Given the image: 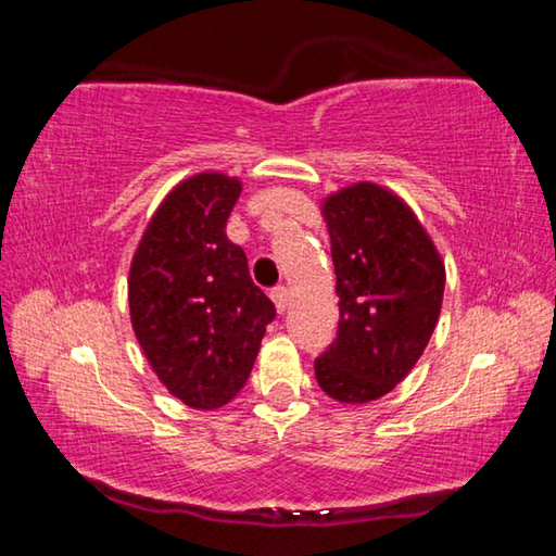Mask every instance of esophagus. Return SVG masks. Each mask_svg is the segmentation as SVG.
<instances>
[{"instance_id":"1","label":"esophagus","mask_w":556,"mask_h":556,"mask_svg":"<svg viewBox=\"0 0 556 556\" xmlns=\"http://www.w3.org/2000/svg\"><path fill=\"white\" fill-rule=\"evenodd\" d=\"M269 296H271V301H275L277 312L285 314L287 308H289V304H291V291L287 287H275V289H271Z\"/></svg>"}]
</instances>
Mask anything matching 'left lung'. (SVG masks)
<instances>
[{"label":"left lung","mask_w":556,"mask_h":556,"mask_svg":"<svg viewBox=\"0 0 556 556\" xmlns=\"http://www.w3.org/2000/svg\"><path fill=\"white\" fill-rule=\"evenodd\" d=\"M336 267V341L314 361L328 397L380 400L425 353L444 299V262L409 205L368 181L328 195Z\"/></svg>","instance_id":"8db88e82"}]
</instances>
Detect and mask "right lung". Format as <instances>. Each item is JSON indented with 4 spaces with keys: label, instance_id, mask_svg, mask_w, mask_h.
Here are the masks:
<instances>
[{
    "label": "right lung",
    "instance_id": "right-lung-1",
    "mask_svg": "<svg viewBox=\"0 0 556 556\" xmlns=\"http://www.w3.org/2000/svg\"><path fill=\"white\" fill-rule=\"evenodd\" d=\"M242 184L205 172L178 184L129 269L131 328L164 388L193 409H218L248 382L277 308L225 235Z\"/></svg>",
    "mask_w": 556,
    "mask_h": 556
}]
</instances>
